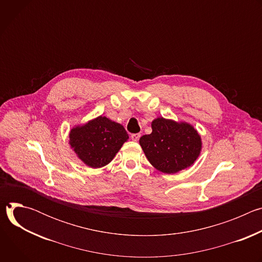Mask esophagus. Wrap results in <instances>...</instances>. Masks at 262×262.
<instances>
[{"instance_id": "1", "label": "esophagus", "mask_w": 262, "mask_h": 262, "mask_svg": "<svg viewBox=\"0 0 262 262\" xmlns=\"http://www.w3.org/2000/svg\"><path fill=\"white\" fill-rule=\"evenodd\" d=\"M140 134H132V136H130V138H132V140L133 141H138L139 140V138H140Z\"/></svg>"}]
</instances>
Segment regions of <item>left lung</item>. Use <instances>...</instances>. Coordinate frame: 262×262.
I'll list each match as a JSON object with an SVG mask.
<instances>
[{
    "instance_id": "left-lung-1",
    "label": "left lung",
    "mask_w": 262,
    "mask_h": 262,
    "mask_svg": "<svg viewBox=\"0 0 262 262\" xmlns=\"http://www.w3.org/2000/svg\"><path fill=\"white\" fill-rule=\"evenodd\" d=\"M152 133L140 138L143 151L156 169L173 174L192 166L201 151V138L189 123L157 118Z\"/></svg>"
}]
</instances>
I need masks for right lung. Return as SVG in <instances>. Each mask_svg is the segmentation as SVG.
Masks as SVG:
<instances>
[{
  "label": "right lung",
  "mask_w": 262,
  "mask_h": 262,
  "mask_svg": "<svg viewBox=\"0 0 262 262\" xmlns=\"http://www.w3.org/2000/svg\"><path fill=\"white\" fill-rule=\"evenodd\" d=\"M69 144L79 159L91 168H100L114 159L128 135L124 127L99 116L70 130Z\"/></svg>",
  "instance_id": "1"
}]
</instances>
